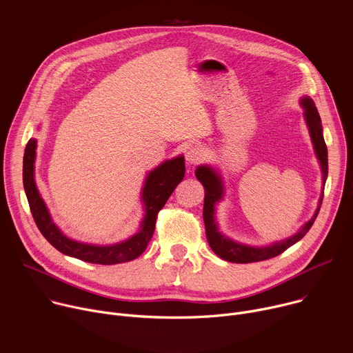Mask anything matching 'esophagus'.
I'll list each match as a JSON object with an SVG mask.
<instances>
[{"label":"esophagus","mask_w":353,"mask_h":353,"mask_svg":"<svg viewBox=\"0 0 353 353\" xmlns=\"http://www.w3.org/2000/svg\"><path fill=\"white\" fill-rule=\"evenodd\" d=\"M184 157H185V161L188 165H198L205 159V150L201 146L191 145L187 148Z\"/></svg>","instance_id":"1"}]
</instances>
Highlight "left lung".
I'll use <instances>...</instances> for the list:
<instances>
[{"label": "left lung", "instance_id": "8db88e82", "mask_svg": "<svg viewBox=\"0 0 353 353\" xmlns=\"http://www.w3.org/2000/svg\"><path fill=\"white\" fill-rule=\"evenodd\" d=\"M301 108L305 109V119L310 131V137L314 145L316 155L319 158L321 170H323V191L321 196L319 199V207L316 210V214L313 218L303 225L297 233L293 236L272 243L265 247H254V245H247V244H240L237 241L230 240L229 237L223 236L219 232V228L215 222V204L219 203L223 196V183L221 176L218 174L216 170H214L210 166H199L195 170L196 179L203 183L205 188V198H204V222H205V233H207V240L214 250V253L221 257L222 260H226L229 263H236V264H248V263H257V261H264L270 260L272 257H276L282 254L286 248L297 243L301 237H303L309 229L313 226L319 211L321 208L323 203V196H324V184L327 180L328 174V158H327V145L323 137V125H321V119L320 114L314 106V102L305 96L300 102Z\"/></svg>", "mask_w": 353, "mask_h": 353}]
</instances>
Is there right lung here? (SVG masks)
I'll list each match as a JSON object with an SVG mask.
<instances>
[{
    "instance_id": "obj_1",
    "label": "right lung",
    "mask_w": 353,
    "mask_h": 353,
    "mask_svg": "<svg viewBox=\"0 0 353 353\" xmlns=\"http://www.w3.org/2000/svg\"><path fill=\"white\" fill-rule=\"evenodd\" d=\"M36 146L37 141L34 138H30L28 141L23 155V187L32 216L46 240L53 247H56L60 253L92 264L112 265L127 263L139 257L145 251L149 240L152 239L158 212L163 208L177 184L184 179L185 173L183 157L165 161L161 166L154 169L146 176L142 188L145 216L141 222L139 230L121 243L110 245H94L68 239L52 221V216H50L34 183Z\"/></svg>"
}]
</instances>
